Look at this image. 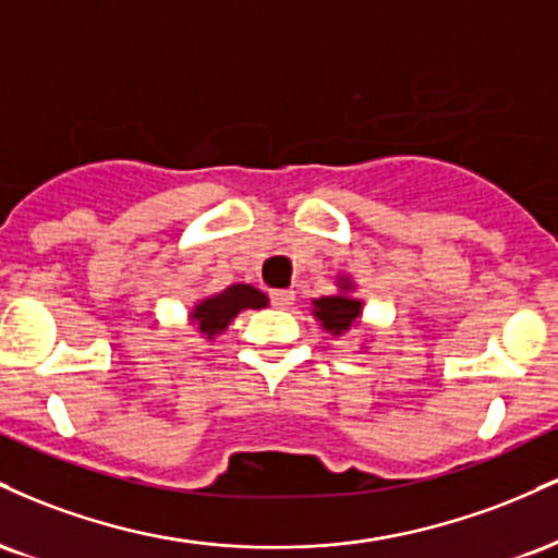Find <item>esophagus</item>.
<instances>
[{
    "label": "esophagus",
    "instance_id": "34e87169",
    "mask_svg": "<svg viewBox=\"0 0 558 558\" xmlns=\"http://www.w3.org/2000/svg\"><path fill=\"white\" fill-rule=\"evenodd\" d=\"M270 299H272V306H278V310H288V306L296 301V291H291V288H278V291H270Z\"/></svg>",
    "mask_w": 558,
    "mask_h": 558
}]
</instances>
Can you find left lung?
<instances>
[{
  "label": "left lung",
  "instance_id": "1",
  "mask_svg": "<svg viewBox=\"0 0 558 558\" xmlns=\"http://www.w3.org/2000/svg\"><path fill=\"white\" fill-rule=\"evenodd\" d=\"M336 286H338V293L312 299V317H315L319 328L330 332L332 338H343L349 336L351 330L362 328L364 301L360 296H354L356 283L351 275H343V272L338 275ZM362 349H369V345H362Z\"/></svg>",
  "mask_w": 558,
  "mask_h": 558
}]
</instances>
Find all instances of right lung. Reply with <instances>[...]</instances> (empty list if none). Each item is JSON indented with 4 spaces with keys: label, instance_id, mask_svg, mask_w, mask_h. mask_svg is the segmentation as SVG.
Wrapping results in <instances>:
<instances>
[{
    "label": "right lung",
    "instance_id": "right-lung-1",
    "mask_svg": "<svg viewBox=\"0 0 558 558\" xmlns=\"http://www.w3.org/2000/svg\"><path fill=\"white\" fill-rule=\"evenodd\" d=\"M270 304L267 293L248 283H233L222 291L209 293L194 301L189 312V323L194 325L196 332H202L207 341H215L217 336L228 330V325L241 315L243 310H265Z\"/></svg>",
    "mask_w": 558,
    "mask_h": 558
}]
</instances>
